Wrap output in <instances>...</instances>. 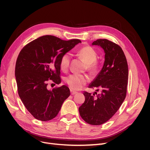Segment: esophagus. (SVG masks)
Wrapping results in <instances>:
<instances>
[{
    "label": "esophagus",
    "instance_id": "esophagus-1",
    "mask_svg": "<svg viewBox=\"0 0 150 150\" xmlns=\"http://www.w3.org/2000/svg\"><path fill=\"white\" fill-rule=\"evenodd\" d=\"M70 91H71V94L72 95H74V94H76L78 93H77L76 91H73L72 89H71V90H70Z\"/></svg>",
    "mask_w": 150,
    "mask_h": 150
}]
</instances>
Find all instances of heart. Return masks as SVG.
<instances>
[{
	"label": "heart",
	"mask_w": 150,
	"mask_h": 150,
	"mask_svg": "<svg viewBox=\"0 0 150 150\" xmlns=\"http://www.w3.org/2000/svg\"><path fill=\"white\" fill-rule=\"evenodd\" d=\"M78 55L82 57L88 64V68L92 72L96 70V61L98 54L95 50L90 46H84L80 49L78 52ZM71 54L65 53L62 55L60 60V67L62 70H66L69 66L71 61ZM88 77L73 74L69 76L66 78V82L69 87L74 90H79L83 88L88 81Z\"/></svg>",
	"instance_id": "1"
}]
</instances>
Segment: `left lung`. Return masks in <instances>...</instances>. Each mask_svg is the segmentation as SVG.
Here are the masks:
<instances>
[{
    "instance_id": "obj_1",
    "label": "left lung",
    "mask_w": 150,
    "mask_h": 150,
    "mask_svg": "<svg viewBox=\"0 0 150 150\" xmlns=\"http://www.w3.org/2000/svg\"><path fill=\"white\" fill-rule=\"evenodd\" d=\"M92 45L101 47L105 55L101 70L89 88H99L101 93L94 92L92 95L84 92L85 101L79 108V111L88 124L100 125L115 114L125 100L128 67L124 52L118 45L108 39H98ZM95 93L96 97L94 96Z\"/></svg>"
}]
</instances>
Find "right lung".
<instances>
[{"instance_id": "obj_1", "label": "right lung", "mask_w": 150, "mask_h": 150, "mask_svg": "<svg viewBox=\"0 0 150 150\" xmlns=\"http://www.w3.org/2000/svg\"><path fill=\"white\" fill-rule=\"evenodd\" d=\"M79 43H81L79 39L63 40L53 35H44L21 51L15 69L18 93L35 119L46 121L54 118L69 96L67 86L49 90L47 81L61 83V58Z\"/></svg>"}]
</instances>
